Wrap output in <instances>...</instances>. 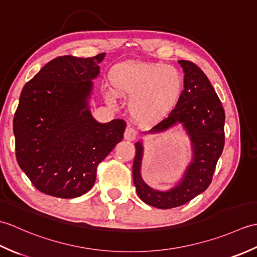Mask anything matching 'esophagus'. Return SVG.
<instances>
[{"instance_id": "1", "label": "esophagus", "mask_w": 257, "mask_h": 257, "mask_svg": "<svg viewBox=\"0 0 257 257\" xmlns=\"http://www.w3.org/2000/svg\"><path fill=\"white\" fill-rule=\"evenodd\" d=\"M123 137H124L125 140L134 141L136 139V137H137V132H136V130L133 127H130V125H128V127L125 128V130H124Z\"/></svg>"}]
</instances>
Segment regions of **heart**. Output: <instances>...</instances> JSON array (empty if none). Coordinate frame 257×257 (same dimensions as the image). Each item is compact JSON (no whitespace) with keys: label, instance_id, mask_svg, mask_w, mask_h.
I'll return each instance as SVG.
<instances>
[{"label":"heart","instance_id":"obj_1","mask_svg":"<svg viewBox=\"0 0 257 257\" xmlns=\"http://www.w3.org/2000/svg\"><path fill=\"white\" fill-rule=\"evenodd\" d=\"M111 86L105 96L114 100L117 92L130 99V112L143 124H154L167 118L177 106L183 89V77L177 68L161 63L128 62L110 72Z\"/></svg>","mask_w":257,"mask_h":257}]
</instances>
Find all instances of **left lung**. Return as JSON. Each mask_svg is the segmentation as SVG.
Masks as SVG:
<instances>
[{
	"instance_id": "1",
	"label": "left lung",
	"mask_w": 257,
	"mask_h": 257,
	"mask_svg": "<svg viewBox=\"0 0 257 257\" xmlns=\"http://www.w3.org/2000/svg\"><path fill=\"white\" fill-rule=\"evenodd\" d=\"M184 73V89L171 113L149 134L162 133L182 123L191 140L192 161L176 187L168 191L152 189L141 177L144 146L136 143L133 177L136 191L145 203L158 209L183 205L209 187L217 160L224 148L225 113L206 75L189 61H179ZM147 134V133H146Z\"/></svg>"
}]
</instances>
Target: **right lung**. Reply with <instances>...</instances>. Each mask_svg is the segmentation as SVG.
I'll return each instance as SVG.
<instances>
[{"instance_id":"right-lung-1","label":"right lung","mask_w":257,"mask_h":257,"mask_svg":"<svg viewBox=\"0 0 257 257\" xmlns=\"http://www.w3.org/2000/svg\"><path fill=\"white\" fill-rule=\"evenodd\" d=\"M105 55L54 58L22 89L13 120L16 160L42 193L73 199L88 192L98 165L123 138V120L100 123L89 110L91 80Z\"/></svg>"}]
</instances>
